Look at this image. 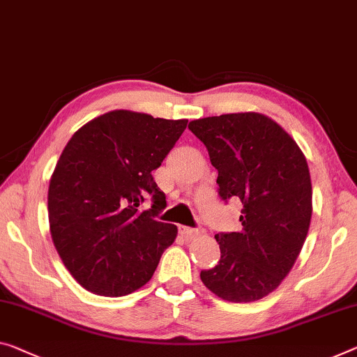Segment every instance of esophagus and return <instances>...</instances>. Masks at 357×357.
<instances>
[{"label":"esophagus","mask_w":357,"mask_h":357,"mask_svg":"<svg viewBox=\"0 0 357 357\" xmlns=\"http://www.w3.org/2000/svg\"><path fill=\"white\" fill-rule=\"evenodd\" d=\"M180 234H182L185 239H193V238H196L197 234H199V229L188 228V227H180Z\"/></svg>","instance_id":"obj_1"}]
</instances>
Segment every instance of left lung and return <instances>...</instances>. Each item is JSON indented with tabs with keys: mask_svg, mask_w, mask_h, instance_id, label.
Listing matches in <instances>:
<instances>
[{
	"mask_svg": "<svg viewBox=\"0 0 357 357\" xmlns=\"http://www.w3.org/2000/svg\"><path fill=\"white\" fill-rule=\"evenodd\" d=\"M218 171L222 199L243 202L241 231L215 234L220 260L201 271L204 286L231 303L261 300L297 261L312 213L308 162L274 119L244 112L188 124Z\"/></svg>",
	"mask_w": 357,
	"mask_h": 357,
	"instance_id": "obj_1",
	"label": "left lung"
}]
</instances>
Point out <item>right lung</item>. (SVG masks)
<instances>
[{"mask_svg": "<svg viewBox=\"0 0 357 357\" xmlns=\"http://www.w3.org/2000/svg\"><path fill=\"white\" fill-rule=\"evenodd\" d=\"M188 119L113 109L79 128L63 148L47 191L49 229L63 265L92 294L123 297L144 287L175 225L151 172L161 166ZM153 197L151 210L138 206Z\"/></svg>", "mask_w": 357, "mask_h": 357, "instance_id": "add662e5", "label": "right lung"}]
</instances>
